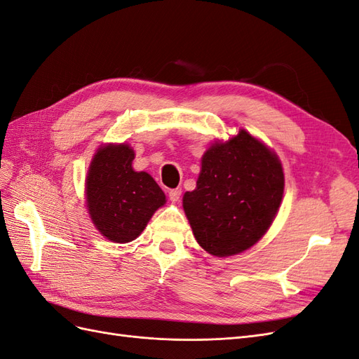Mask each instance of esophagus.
<instances>
[{
    "instance_id": "obj_1",
    "label": "esophagus",
    "mask_w": 359,
    "mask_h": 359,
    "mask_svg": "<svg viewBox=\"0 0 359 359\" xmlns=\"http://www.w3.org/2000/svg\"><path fill=\"white\" fill-rule=\"evenodd\" d=\"M169 199L172 203H177L181 199V190H178V189L169 190Z\"/></svg>"
}]
</instances>
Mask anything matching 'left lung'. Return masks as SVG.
I'll use <instances>...</instances> for the list:
<instances>
[{
    "mask_svg": "<svg viewBox=\"0 0 359 359\" xmlns=\"http://www.w3.org/2000/svg\"><path fill=\"white\" fill-rule=\"evenodd\" d=\"M285 191L278 156L244 128L215 140L201 160L196 189L182 196V208L198 244L227 257L253 247L268 232Z\"/></svg>",
    "mask_w": 359,
    "mask_h": 359,
    "instance_id": "1",
    "label": "left lung"
}]
</instances>
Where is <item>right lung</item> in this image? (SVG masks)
I'll return each instance as SVG.
<instances>
[{
    "label": "right lung",
    "instance_id": "1",
    "mask_svg": "<svg viewBox=\"0 0 359 359\" xmlns=\"http://www.w3.org/2000/svg\"><path fill=\"white\" fill-rule=\"evenodd\" d=\"M135 149L106 144L95 151L85 180L86 210L95 229L112 243H130L166 203L154 178L133 169Z\"/></svg>",
    "mask_w": 359,
    "mask_h": 359
}]
</instances>
